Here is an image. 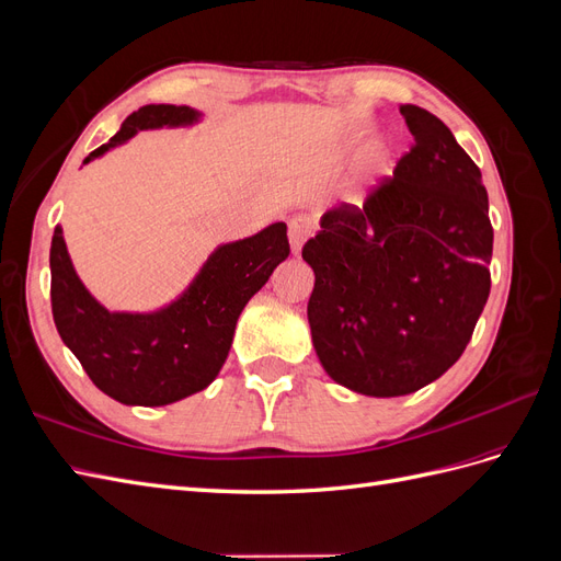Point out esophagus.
I'll return each instance as SVG.
<instances>
[{
	"label": "esophagus",
	"mask_w": 561,
	"mask_h": 561,
	"mask_svg": "<svg viewBox=\"0 0 561 561\" xmlns=\"http://www.w3.org/2000/svg\"><path fill=\"white\" fill-rule=\"evenodd\" d=\"M287 233H290V245L293 252L297 254L301 250V245L307 243V239L313 236V217L311 215H295L290 219V225H287Z\"/></svg>",
	"instance_id": "34e87169"
}]
</instances>
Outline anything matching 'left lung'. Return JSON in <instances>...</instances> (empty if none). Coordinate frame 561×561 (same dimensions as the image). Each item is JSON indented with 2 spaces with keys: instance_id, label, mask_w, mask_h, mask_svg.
I'll list each match as a JSON object with an SVG mask.
<instances>
[{
  "instance_id": "8db88e82",
  "label": "left lung",
  "mask_w": 561,
  "mask_h": 561,
  "mask_svg": "<svg viewBox=\"0 0 561 561\" xmlns=\"http://www.w3.org/2000/svg\"><path fill=\"white\" fill-rule=\"evenodd\" d=\"M414 145L363 208L320 217L301 257L318 360L355 393L398 398L461 358L491 290L494 229L480 168L439 118L402 105Z\"/></svg>"
}]
</instances>
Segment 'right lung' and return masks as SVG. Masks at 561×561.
I'll list each match as a JSON object with an SVG mask.
<instances>
[{
	"mask_svg": "<svg viewBox=\"0 0 561 561\" xmlns=\"http://www.w3.org/2000/svg\"><path fill=\"white\" fill-rule=\"evenodd\" d=\"M198 118L201 112L186 105H145L83 163L128 142L138 130L192 126ZM287 254L285 222L268 225L250 239L217 245L190 287L168 307L149 313L107 311L79 280L62 229L56 227L50 309L65 346L105 396L122 404H171L213 383L245 304Z\"/></svg>",
	"mask_w": 561,
	"mask_h": 561,
	"instance_id": "add662e5",
	"label": "right lung"
}]
</instances>
